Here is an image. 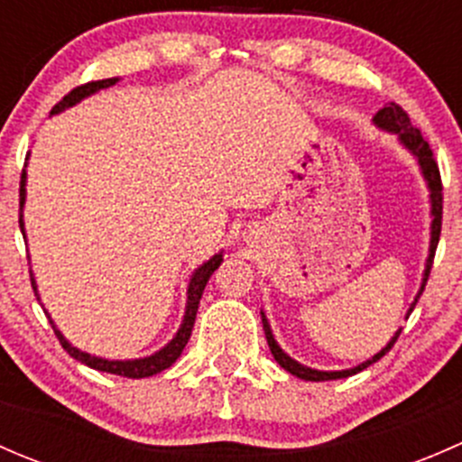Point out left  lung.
<instances>
[{
	"mask_svg": "<svg viewBox=\"0 0 462 462\" xmlns=\"http://www.w3.org/2000/svg\"><path fill=\"white\" fill-rule=\"evenodd\" d=\"M374 125H375L377 129H382V132L393 134V136L398 138V143L402 144V147L407 149V152L411 153L413 158H416L418 170H420L422 179H425L427 189H430V205H431V208H430V212H431L430 254H427V259H425V270H422L420 288H418L416 297H413L411 306H409V310H407V318H409V315H411V310L416 309V304H418V300H420L422 291H425V283H427V279H430V270H431V263H433V253H436L438 239H440V226H442L440 171H438L436 161H433V153H431V149H430V143H427L425 138H422V134L418 132L416 127H413L411 120H409V116L402 111V106H398V105H395V102H389V105H386L384 109H380L374 116ZM407 318H404V319H407ZM261 321H263V330H265V339H268L270 353H273V357H274V360H277V365L282 366V369H286L288 374L300 377V380H309V382L339 380V377H348V375L360 374V371H365L366 366H371V365H374V362L380 360L382 356H386V353L391 351V346H393L395 339H398L400 330H402V328L395 330L393 337H391L389 342H386V346H382L374 357H369V360L362 362V365L353 366V369L319 371V369H310V366H304V365H301V362L292 360V357L288 356V353L283 351L282 346H279V342H277V339H274L273 328H270V321H268V318H265L263 310H261Z\"/></svg>",
	"mask_w": 462,
	"mask_h": 462,
	"instance_id": "left-lung-1",
	"label": "left lung"
}]
</instances>
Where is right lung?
Returning a JSON list of instances; mask_svg holds the SVG:
<instances>
[{"label": "right lung", "mask_w": 462, "mask_h": 462, "mask_svg": "<svg viewBox=\"0 0 462 462\" xmlns=\"http://www.w3.org/2000/svg\"><path fill=\"white\" fill-rule=\"evenodd\" d=\"M118 80H120V78H106V80L88 82V85L73 88L69 96H64L62 100H60L58 105L53 106L51 116L62 114V111H67L69 106H76L78 102H82L85 97L93 96V93L102 91V88L114 87ZM29 156H31V153H29ZM29 156H26V161H29ZM24 203H26V170L22 171V183H20V230H22V235H24V239H26ZM221 261H223V250H221V253L214 254V257H209L208 261H205V263H201L197 270H194L192 277H189V283H188V301H185L183 321H180V326H179V330H176L174 337H171L170 342L165 344V346L158 348L156 353H152V356L136 357V360H106V357L91 356V353L80 351L78 346H73V344L69 342L67 337H64L62 330L55 326V321L51 319L49 310H44V313L49 315V321L53 324V330H55V335H58L62 348L69 353V356L73 357V360L82 362V365L91 366V369H96V371H105V374H114V375H123V377H136V380H138V377H152V375L161 374V371L170 369V366L174 365L176 360H179L180 353H183L185 344H188L189 335H192L194 319H197L199 301H201L205 283L209 282V277H212L214 270L221 265ZM31 283H32V291H35V297L40 300V292H37V283H35V277H32V270H31Z\"/></svg>", "instance_id": "1"}]
</instances>
